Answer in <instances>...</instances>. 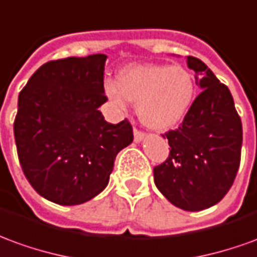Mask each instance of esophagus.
Masks as SVG:
<instances>
[{"mask_svg": "<svg viewBox=\"0 0 257 257\" xmlns=\"http://www.w3.org/2000/svg\"><path fill=\"white\" fill-rule=\"evenodd\" d=\"M134 139H135V142H136V143H138V142H142L143 139H145V134L135 128L134 129Z\"/></svg>", "mask_w": 257, "mask_h": 257, "instance_id": "34e87169", "label": "esophagus"}]
</instances>
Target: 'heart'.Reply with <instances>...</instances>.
Here are the masks:
<instances>
[{"instance_id":"heart-1","label":"heart","mask_w":257,"mask_h":257,"mask_svg":"<svg viewBox=\"0 0 257 257\" xmlns=\"http://www.w3.org/2000/svg\"><path fill=\"white\" fill-rule=\"evenodd\" d=\"M196 93L192 72L182 65H131L118 73L116 83L105 82L104 94L116 108L136 103L141 121L154 131L178 125L191 108Z\"/></svg>"}]
</instances>
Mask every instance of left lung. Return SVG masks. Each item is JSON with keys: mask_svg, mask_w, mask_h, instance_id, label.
Returning a JSON list of instances; mask_svg holds the SVG:
<instances>
[{"mask_svg": "<svg viewBox=\"0 0 257 257\" xmlns=\"http://www.w3.org/2000/svg\"><path fill=\"white\" fill-rule=\"evenodd\" d=\"M186 62L202 91L178 129L166 134L170 156L153 172L157 189L174 206L199 211L218 203L234 184L242 122L228 87L203 61L188 57Z\"/></svg>", "mask_w": 257, "mask_h": 257, "instance_id": "1", "label": "left lung"}]
</instances>
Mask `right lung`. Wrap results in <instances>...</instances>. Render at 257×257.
Returning <instances> with one entry per match:
<instances>
[{
    "label": "right lung",
    "instance_id": "add662e5",
    "mask_svg": "<svg viewBox=\"0 0 257 257\" xmlns=\"http://www.w3.org/2000/svg\"><path fill=\"white\" fill-rule=\"evenodd\" d=\"M107 55L69 57L41 65L19 93L14 122L23 174L40 196L85 203L108 185L114 160L132 143L128 119L108 123L98 107Z\"/></svg>",
    "mask_w": 257,
    "mask_h": 257
}]
</instances>
